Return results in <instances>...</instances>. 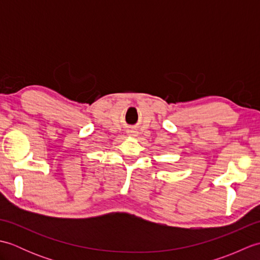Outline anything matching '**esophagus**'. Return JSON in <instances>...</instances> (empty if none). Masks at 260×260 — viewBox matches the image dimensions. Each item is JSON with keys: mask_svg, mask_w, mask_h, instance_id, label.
Wrapping results in <instances>:
<instances>
[{"mask_svg": "<svg viewBox=\"0 0 260 260\" xmlns=\"http://www.w3.org/2000/svg\"><path fill=\"white\" fill-rule=\"evenodd\" d=\"M131 133H132L131 135H133V136H135V135H136V132H134V131H132V132H131Z\"/></svg>", "mask_w": 260, "mask_h": 260, "instance_id": "obj_1", "label": "esophagus"}]
</instances>
